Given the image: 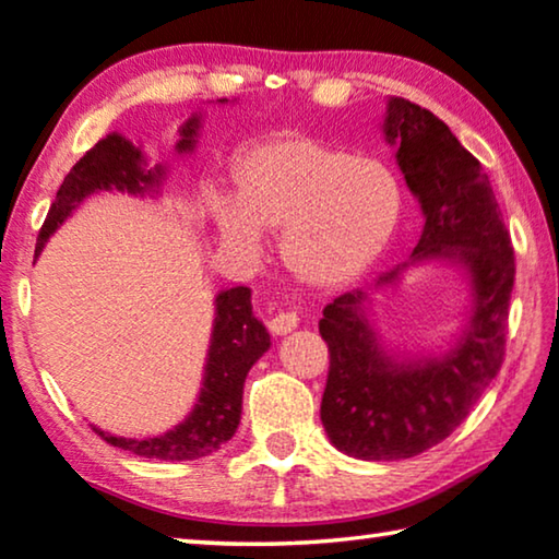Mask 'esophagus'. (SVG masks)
Segmentation results:
<instances>
[{"mask_svg":"<svg viewBox=\"0 0 559 559\" xmlns=\"http://www.w3.org/2000/svg\"><path fill=\"white\" fill-rule=\"evenodd\" d=\"M298 313H294V311H281V313H276L269 321V328H271V333H276V335H286V333H290V331H296L298 328Z\"/></svg>","mask_w":559,"mask_h":559,"instance_id":"1","label":"esophagus"}]
</instances>
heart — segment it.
Here are the masks:
<instances>
[{
  "mask_svg": "<svg viewBox=\"0 0 559 559\" xmlns=\"http://www.w3.org/2000/svg\"><path fill=\"white\" fill-rule=\"evenodd\" d=\"M234 183V197L209 191L203 199L221 241L253 259L261 234L281 231L283 261L321 288L358 278L401 218V186L380 158L296 131L248 148Z\"/></svg>",
  "mask_w": 559,
  "mask_h": 559,
  "instance_id": "b5f03b06",
  "label": "heart"
}]
</instances>
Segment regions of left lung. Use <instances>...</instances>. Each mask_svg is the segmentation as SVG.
<instances>
[{"mask_svg":"<svg viewBox=\"0 0 559 559\" xmlns=\"http://www.w3.org/2000/svg\"><path fill=\"white\" fill-rule=\"evenodd\" d=\"M388 144L420 201L425 226L411 263L450 259L471 273L473 313L463 338L442 358L395 360L366 316V294L350 290L318 323L331 353L321 403L328 438L358 460H405L445 440L500 373L508 335L515 251L492 186L445 121L393 96ZM395 269L378 283H393Z\"/></svg>","mask_w":559,"mask_h":559,"instance_id":"obj_1","label":"left lung"}]
</instances>
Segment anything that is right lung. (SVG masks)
<instances>
[{"label":"right lung","instance_id":"obj_1","mask_svg":"<svg viewBox=\"0 0 559 559\" xmlns=\"http://www.w3.org/2000/svg\"><path fill=\"white\" fill-rule=\"evenodd\" d=\"M199 117H191L181 127V141L176 144L179 152H191L197 144ZM164 179V168H144V156L139 148L119 134H109L99 144L79 158L72 171L64 176L59 186L57 199L51 203L47 218L37 238V251L41 253L47 238L64 224V218L94 191H127V193H146L156 191L158 181ZM271 345V335L265 333L263 323L253 316L251 290L246 286H236L221 290L216 296V318L214 333H211L206 373H203V388L199 403L189 418L174 430L158 438H117L99 428L96 436L109 442L114 448L129 450L139 457L152 460H199L206 457L234 438L241 423V403H243V383L248 370L259 360Z\"/></svg>","mask_w":559,"mask_h":559}]
</instances>
